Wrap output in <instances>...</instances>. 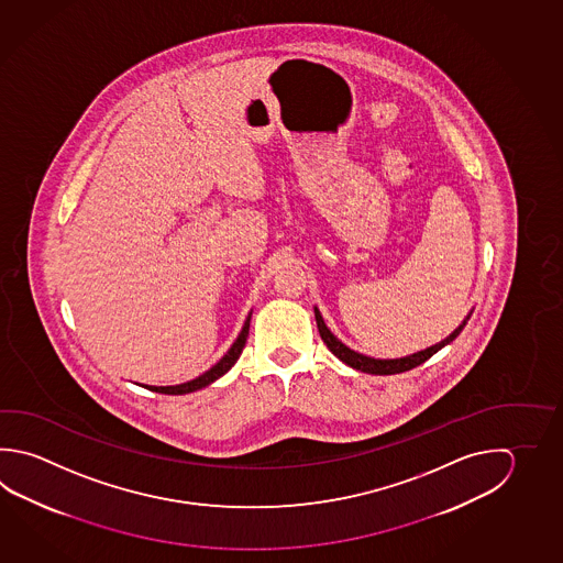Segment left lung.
I'll return each instance as SVG.
<instances>
[{
  "label": "left lung",
  "instance_id": "8db88e82",
  "mask_svg": "<svg viewBox=\"0 0 563 563\" xmlns=\"http://www.w3.org/2000/svg\"><path fill=\"white\" fill-rule=\"evenodd\" d=\"M468 319H471V313H468V318L462 321L459 328L450 333L449 338L442 339L440 343L432 345V347L424 349V351L412 353L409 357L373 358L367 357V355H361L357 351L349 349L345 343H341V341L329 331L325 321H323L321 313H319L318 307H316V321H318L319 335L323 339V343L328 345L329 351H331L335 357L341 358L349 367L357 368L361 373H368V375H397V373H405V371H410V368L419 367L420 363H424V361L432 357L437 351H440L444 345H449L454 339L459 338Z\"/></svg>",
  "mask_w": 563,
  "mask_h": 563
}]
</instances>
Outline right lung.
Segmentation results:
<instances>
[{"label":"right lung","mask_w":563,"mask_h":563,"mask_svg":"<svg viewBox=\"0 0 563 563\" xmlns=\"http://www.w3.org/2000/svg\"><path fill=\"white\" fill-rule=\"evenodd\" d=\"M250 318L252 313L245 319L244 328L240 331V335L234 341V345L228 349L224 357L220 358L216 363L214 367L208 368L206 373H202L200 377H196L195 380H188L183 385H173V387H153V385H144V389L154 390V393H163V395H186V393H195V390L208 387L210 383H214L216 378L225 375L230 368L234 367L235 361L242 355V349L245 345V339H247V331H250Z\"/></svg>","instance_id":"add662e5"}]
</instances>
